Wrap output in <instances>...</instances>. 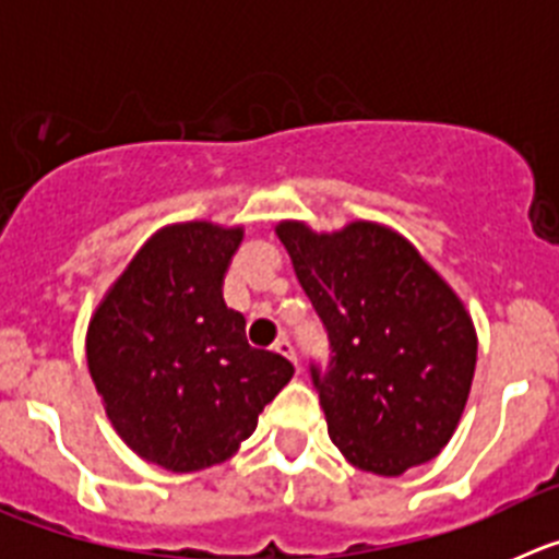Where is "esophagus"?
Masks as SVG:
<instances>
[{"instance_id": "34e87169", "label": "esophagus", "mask_w": 559, "mask_h": 559, "mask_svg": "<svg viewBox=\"0 0 559 559\" xmlns=\"http://www.w3.org/2000/svg\"><path fill=\"white\" fill-rule=\"evenodd\" d=\"M274 349H276V353H280V355H285V358L294 360V364H299V360H296V349H294V344H290L288 335H283V338H276Z\"/></svg>"}]
</instances>
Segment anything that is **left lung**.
<instances>
[{
    "instance_id": "8db88e82",
    "label": "left lung",
    "mask_w": 559,
    "mask_h": 559,
    "mask_svg": "<svg viewBox=\"0 0 559 559\" xmlns=\"http://www.w3.org/2000/svg\"><path fill=\"white\" fill-rule=\"evenodd\" d=\"M276 235L333 353L328 364L310 358V378L335 448L378 476L437 456L476 369V330L459 296L383 226L316 235L280 224Z\"/></svg>"
}]
</instances>
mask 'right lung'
<instances>
[{
	"label": "right lung",
	"mask_w": 559,
	"mask_h": 559,
	"mask_svg": "<svg viewBox=\"0 0 559 559\" xmlns=\"http://www.w3.org/2000/svg\"><path fill=\"white\" fill-rule=\"evenodd\" d=\"M240 229L181 224L133 257L88 324L86 358L106 414L131 451L173 473L221 464L294 374L246 341L224 280Z\"/></svg>",
	"instance_id": "add662e5"
}]
</instances>
